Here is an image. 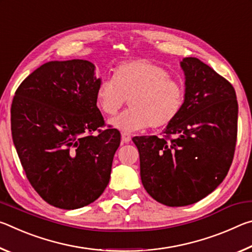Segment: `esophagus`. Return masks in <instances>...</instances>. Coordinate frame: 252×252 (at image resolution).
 I'll list each match as a JSON object with an SVG mask.
<instances>
[{"label":"esophagus","mask_w":252,"mask_h":252,"mask_svg":"<svg viewBox=\"0 0 252 252\" xmlns=\"http://www.w3.org/2000/svg\"><path fill=\"white\" fill-rule=\"evenodd\" d=\"M121 138H122V142L125 143H129L131 141V136L129 133H126V132H123L121 134Z\"/></svg>","instance_id":"34e87169"}]
</instances>
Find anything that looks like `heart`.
<instances>
[{
  "mask_svg": "<svg viewBox=\"0 0 252 252\" xmlns=\"http://www.w3.org/2000/svg\"><path fill=\"white\" fill-rule=\"evenodd\" d=\"M183 97L182 85L147 59L122 63L114 80L102 79L95 91L96 106L105 116L116 114L129 100L130 109L110 120L114 129L126 133L170 125L180 112Z\"/></svg>",
  "mask_w": 252,
  "mask_h": 252,
  "instance_id": "obj_1",
  "label": "heart"
}]
</instances>
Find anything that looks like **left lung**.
<instances>
[{
  "instance_id": "1",
  "label": "left lung",
  "mask_w": 252,
  "mask_h": 252,
  "mask_svg": "<svg viewBox=\"0 0 252 252\" xmlns=\"http://www.w3.org/2000/svg\"><path fill=\"white\" fill-rule=\"evenodd\" d=\"M186 93L163 136H134L147 192L169 207L189 206L227 176L237 142L238 102L229 81L197 58L180 62Z\"/></svg>"
}]
</instances>
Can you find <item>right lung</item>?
Wrapping results in <instances>:
<instances>
[{
	"mask_svg": "<svg viewBox=\"0 0 252 252\" xmlns=\"http://www.w3.org/2000/svg\"><path fill=\"white\" fill-rule=\"evenodd\" d=\"M94 70L87 60L45 63L20 84L11 106L12 138L27 178L44 201L65 210L103 193L120 146L117 129H99L104 120Z\"/></svg>",
	"mask_w": 252,
	"mask_h": 252,
	"instance_id": "1",
	"label": "right lung"
}]
</instances>
